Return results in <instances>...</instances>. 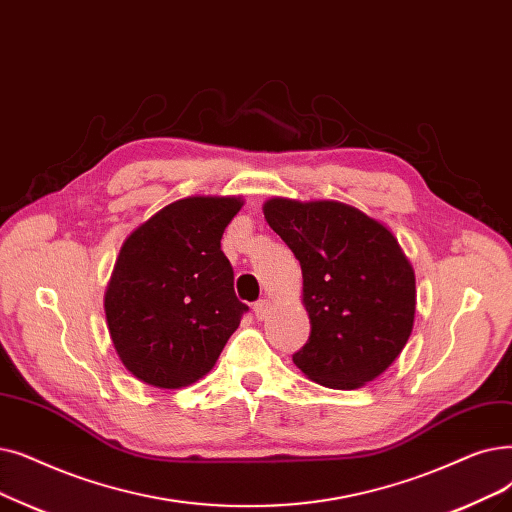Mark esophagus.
Instances as JSON below:
<instances>
[{"label":"esophagus","mask_w":512,"mask_h":512,"mask_svg":"<svg viewBox=\"0 0 512 512\" xmlns=\"http://www.w3.org/2000/svg\"><path fill=\"white\" fill-rule=\"evenodd\" d=\"M270 309H272V303H270V299H259V301L253 305V311H255L257 320H265V318H268Z\"/></svg>","instance_id":"1"}]
</instances>
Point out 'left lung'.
<instances>
[{
	"mask_svg": "<svg viewBox=\"0 0 512 512\" xmlns=\"http://www.w3.org/2000/svg\"><path fill=\"white\" fill-rule=\"evenodd\" d=\"M270 228L295 253L311 332L293 355L328 389H358L383 374L414 326L416 278L397 238L372 217L337 201L270 198Z\"/></svg>",
	"mask_w": 512,
	"mask_h": 512,
	"instance_id": "8db88e82",
	"label": "left lung"
}]
</instances>
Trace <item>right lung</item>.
Instances as JSON below:
<instances>
[{
	"label": "right lung",
	"instance_id": "add662e5",
	"mask_svg": "<svg viewBox=\"0 0 512 512\" xmlns=\"http://www.w3.org/2000/svg\"><path fill=\"white\" fill-rule=\"evenodd\" d=\"M240 207L238 196H188L123 242L104 311L119 360L138 381L196 383L238 328L249 307L236 299L221 236Z\"/></svg>",
	"mask_w": 512,
	"mask_h": 512
}]
</instances>
